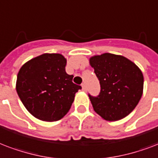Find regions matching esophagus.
I'll list each match as a JSON object with an SVG mask.
<instances>
[{"label": "esophagus", "instance_id": "obj_1", "mask_svg": "<svg viewBox=\"0 0 158 158\" xmlns=\"http://www.w3.org/2000/svg\"><path fill=\"white\" fill-rule=\"evenodd\" d=\"M82 89H83V91H84V92H85V91H86V90H87V88H86V85H85V84H82Z\"/></svg>", "mask_w": 158, "mask_h": 158}]
</instances>
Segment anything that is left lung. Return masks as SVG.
Wrapping results in <instances>:
<instances>
[{"instance_id": "8db88e82", "label": "left lung", "mask_w": 158, "mask_h": 158, "mask_svg": "<svg viewBox=\"0 0 158 158\" xmlns=\"http://www.w3.org/2000/svg\"><path fill=\"white\" fill-rule=\"evenodd\" d=\"M100 83L99 95L89 94L93 108L107 121L127 116L138 105L143 92V74L135 64L122 55L104 53L89 59Z\"/></svg>"}]
</instances>
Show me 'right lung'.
I'll list each match as a JSON object with an SVG mask.
<instances>
[{
  "label": "right lung",
  "mask_w": 158,
  "mask_h": 158,
  "mask_svg": "<svg viewBox=\"0 0 158 158\" xmlns=\"http://www.w3.org/2000/svg\"><path fill=\"white\" fill-rule=\"evenodd\" d=\"M67 60L60 54H43L31 59L18 72L15 89L35 118L55 122L66 115L81 86L65 72Z\"/></svg>",
  "instance_id": "add662e5"
}]
</instances>
